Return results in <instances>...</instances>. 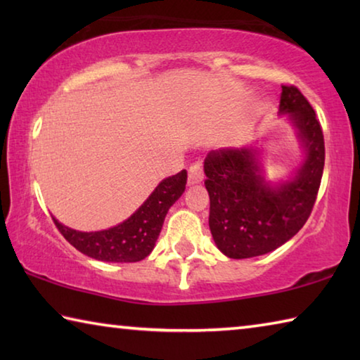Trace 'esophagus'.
Returning <instances> with one entry per match:
<instances>
[{"label":"esophagus","mask_w":360,"mask_h":360,"mask_svg":"<svg viewBox=\"0 0 360 360\" xmlns=\"http://www.w3.org/2000/svg\"><path fill=\"white\" fill-rule=\"evenodd\" d=\"M203 181V168H202V163H192L191 167H188V184L193 186V184H200V182Z\"/></svg>","instance_id":"1"}]
</instances>
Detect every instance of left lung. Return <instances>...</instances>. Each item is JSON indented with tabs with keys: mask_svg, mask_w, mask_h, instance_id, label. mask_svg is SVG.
Masks as SVG:
<instances>
[{
	"mask_svg": "<svg viewBox=\"0 0 360 360\" xmlns=\"http://www.w3.org/2000/svg\"><path fill=\"white\" fill-rule=\"evenodd\" d=\"M279 114H289L304 150L302 167L283 184H268L252 148L211 150L205 158L210 229L230 259L275 251L311 214L324 172V135L314 109L295 85H283Z\"/></svg>",
	"mask_w": 360,
	"mask_h": 360,
	"instance_id": "8db88e82",
	"label": "left lung"
}]
</instances>
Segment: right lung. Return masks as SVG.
<instances>
[{
    "label": "right lung",
    "instance_id": "add662e5",
    "mask_svg": "<svg viewBox=\"0 0 360 360\" xmlns=\"http://www.w3.org/2000/svg\"><path fill=\"white\" fill-rule=\"evenodd\" d=\"M186 184V169L163 179L127 221L108 230L77 231L52 219L65 240L89 257L101 262H139L152 252L167 212L184 192Z\"/></svg>",
    "mask_w": 360,
    "mask_h": 360
}]
</instances>
